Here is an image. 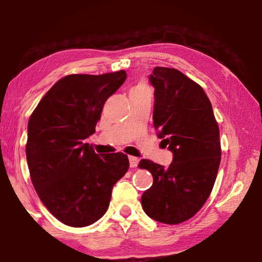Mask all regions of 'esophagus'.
I'll return each instance as SVG.
<instances>
[{
    "label": "esophagus",
    "instance_id": "34e87169",
    "mask_svg": "<svg viewBox=\"0 0 262 262\" xmlns=\"http://www.w3.org/2000/svg\"><path fill=\"white\" fill-rule=\"evenodd\" d=\"M128 161H130V166L132 168H135V167H137V164L139 162V159H138V157H136V156H128Z\"/></svg>",
    "mask_w": 262,
    "mask_h": 262
}]
</instances>
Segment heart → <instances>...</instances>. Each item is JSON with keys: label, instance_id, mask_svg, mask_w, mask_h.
<instances>
[{"label": "heart", "instance_id": "obj_1", "mask_svg": "<svg viewBox=\"0 0 262 262\" xmlns=\"http://www.w3.org/2000/svg\"><path fill=\"white\" fill-rule=\"evenodd\" d=\"M148 88H149L148 85H146L145 83H143V82H141V83H138L134 89H148Z\"/></svg>", "mask_w": 262, "mask_h": 262}]
</instances>
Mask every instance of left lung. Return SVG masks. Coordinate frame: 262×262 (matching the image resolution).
<instances>
[{"label":"left lung","mask_w":262,"mask_h":262,"mask_svg":"<svg viewBox=\"0 0 262 262\" xmlns=\"http://www.w3.org/2000/svg\"><path fill=\"white\" fill-rule=\"evenodd\" d=\"M150 82L154 127L173 151V162L167 168L145 159L139 162L154 178L142 206L152 220L174 225L194 216L211 194L221 163L220 127L204 89L181 71L155 67Z\"/></svg>","instance_id":"obj_1"}]
</instances>
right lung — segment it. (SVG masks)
<instances>
[{
  "label": "right lung",
  "mask_w": 262,
  "mask_h": 262,
  "mask_svg": "<svg viewBox=\"0 0 262 262\" xmlns=\"http://www.w3.org/2000/svg\"><path fill=\"white\" fill-rule=\"evenodd\" d=\"M126 80L125 70L73 74L57 81L31 114L26 157L41 203L74 228L106 213L112 188L128 169L123 152L98 155L83 141L95 132L103 105Z\"/></svg>",
  "instance_id": "right-lung-1"
}]
</instances>
